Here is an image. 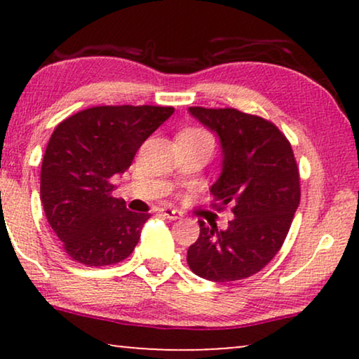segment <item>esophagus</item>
Instances as JSON below:
<instances>
[{
  "label": "esophagus",
  "mask_w": 359,
  "mask_h": 359,
  "mask_svg": "<svg viewBox=\"0 0 359 359\" xmlns=\"http://www.w3.org/2000/svg\"><path fill=\"white\" fill-rule=\"evenodd\" d=\"M160 212L163 214L165 217L173 219V220H176V219H180V217H181V212H180V210L171 209V208H161V209H160Z\"/></svg>",
  "instance_id": "esophagus-1"
}]
</instances>
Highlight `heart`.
<instances>
[{
	"instance_id": "heart-1",
	"label": "heart",
	"mask_w": 359,
	"mask_h": 359,
	"mask_svg": "<svg viewBox=\"0 0 359 359\" xmlns=\"http://www.w3.org/2000/svg\"><path fill=\"white\" fill-rule=\"evenodd\" d=\"M180 137H184V139H189V140H194V142H209V144H214L212 135H210L208 130L199 129V127L186 129V130L181 132Z\"/></svg>"
}]
</instances>
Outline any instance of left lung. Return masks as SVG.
Here are the masks:
<instances>
[{
    "mask_svg": "<svg viewBox=\"0 0 359 359\" xmlns=\"http://www.w3.org/2000/svg\"><path fill=\"white\" fill-rule=\"evenodd\" d=\"M222 142L224 168L210 188L212 208H230L225 230L199 220L188 248L191 271L214 283L253 276L281 250L301 203V178L291 142L264 117L233 107H189Z\"/></svg>",
    "mask_w": 359,
    "mask_h": 359,
    "instance_id": "left-lung-1",
    "label": "left lung"
}]
</instances>
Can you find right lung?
Wrapping results in <instances>:
<instances>
[{
	"mask_svg": "<svg viewBox=\"0 0 359 359\" xmlns=\"http://www.w3.org/2000/svg\"><path fill=\"white\" fill-rule=\"evenodd\" d=\"M173 112L171 106H95L55 127L42 160L41 201L72 259L97 268L134 252L150 215L112 196L114 178Z\"/></svg>",
	"mask_w": 359,
	"mask_h": 359,
	"instance_id": "1",
	"label": "right lung"
}]
</instances>
